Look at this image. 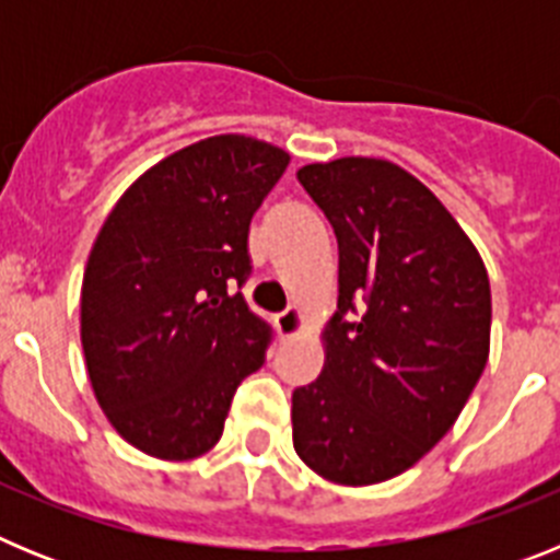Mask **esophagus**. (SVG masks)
I'll use <instances>...</instances> for the list:
<instances>
[{
	"mask_svg": "<svg viewBox=\"0 0 560 560\" xmlns=\"http://www.w3.org/2000/svg\"><path fill=\"white\" fill-rule=\"evenodd\" d=\"M300 325H303V314H300V308H285L275 316V328L283 339L285 336H294L296 330H300Z\"/></svg>",
	"mask_w": 560,
	"mask_h": 560,
	"instance_id": "obj_1",
	"label": "esophagus"
}]
</instances>
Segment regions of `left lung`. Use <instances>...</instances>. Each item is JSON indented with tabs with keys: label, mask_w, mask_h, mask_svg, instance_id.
Masks as SVG:
<instances>
[{
	"label": "left lung",
	"mask_w": 560,
	"mask_h": 560,
	"mask_svg": "<svg viewBox=\"0 0 560 560\" xmlns=\"http://www.w3.org/2000/svg\"><path fill=\"white\" fill-rule=\"evenodd\" d=\"M339 244L325 370L291 395L294 448L339 485L398 477L454 427L491 348L482 257L427 185L387 160L296 173Z\"/></svg>",
	"instance_id": "1"
}]
</instances>
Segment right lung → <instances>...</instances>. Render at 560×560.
Here are the masks:
<instances>
[{
	"label": "right lung",
	"mask_w": 560,
	"mask_h": 560,
	"mask_svg": "<svg viewBox=\"0 0 560 560\" xmlns=\"http://www.w3.org/2000/svg\"><path fill=\"white\" fill-rule=\"evenodd\" d=\"M289 153L244 133L187 145L108 212L81 289L89 381L140 452L192 459L224 432L237 384L264 368L271 325L246 305L249 224Z\"/></svg>",
	"instance_id": "right-lung-1"
}]
</instances>
